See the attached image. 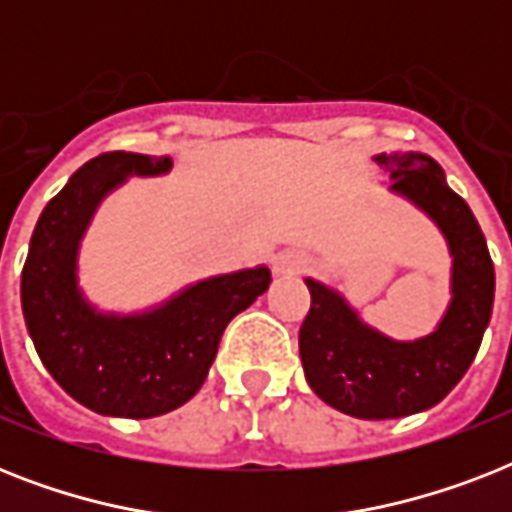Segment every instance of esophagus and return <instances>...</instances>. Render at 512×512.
Wrapping results in <instances>:
<instances>
[{
    "instance_id": "34e87169",
    "label": "esophagus",
    "mask_w": 512,
    "mask_h": 512,
    "mask_svg": "<svg viewBox=\"0 0 512 512\" xmlns=\"http://www.w3.org/2000/svg\"><path fill=\"white\" fill-rule=\"evenodd\" d=\"M305 255H295V252H287V255H279L273 260V271L276 273H295L300 268H305Z\"/></svg>"
}]
</instances>
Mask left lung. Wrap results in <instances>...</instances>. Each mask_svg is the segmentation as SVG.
Here are the masks:
<instances>
[{
    "label": "left lung",
    "instance_id": "8db88e82",
    "mask_svg": "<svg viewBox=\"0 0 512 512\" xmlns=\"http://www.w3.org/2000/svg\"><path fill=\"white\" fill-rule=\"evenodd\" d=\"M390 191L425 212L452 252V303L444 319L414 342L366 327L335 289L305 279L311 311L300 327V358L313 393L358 420H393L436 406L468 372L492 319L494 265L481 225L462 196L446 185L430 156L380 154Z\"/></svg>",
    "mask_w": 512,
    "mask_h": 512
}]
</instances>
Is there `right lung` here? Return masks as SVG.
Returning a JSON list of instances; mask_svg holds the SVG:
<instances>
[{
	"instance_id": "right-lung-1",
	"label": "right lung",
	"mask_w": 512,
	"mask_h": 512,
	"mask_svg": "<svg viewBox=\"0 0 512 512\" xmlns=\"http://www.w3.org/2000/svg\"><path fill=\"white\" fill-rule=\"evenodd\" d=\"M170 156L111 151L82 164L47 201L31 236L20 303L34 348L60 388L108 417H159L204 385L228 321L271 284V271L204 279L154 311L108 316L76 284V252L95 209L130 175H162Z\"/></svg>"
}]
</instances>
